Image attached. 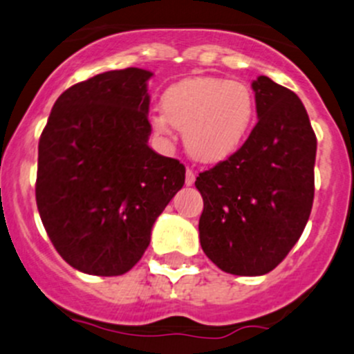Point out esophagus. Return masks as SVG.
<instances>
[{
    "label": "esophagus",
    "instance_id": "1",
    "mask_svg": "<svg viewBox=\"0 0 354 354\" xmlns=\"http://www.w3.org/2000/svg\"><path fill=\"white\" fill-rule=\"evenodd\" d=\"M194 182H196V172H194V169L187 167V170H185V185H192Z\"/></svg>",
    "mask_w": 354,
    "mask_h": 354
}]
</instances>
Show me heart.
Instances as JSON below:
<instances>
[{
    "mask_svg": "<svg viewBox=\"0 0 354 354\" xmlns=\"http://www.w3.org/2000/svg\"><path fill=\"white\" fill-rule=\"evenodd\" d=\"M256 100L245 83L217 77H196L176 83L162 97V112L152 115L153 130H184L189 153L214 164L242 145L252 129Z\"/></svg>",
    "mask_w": 354,
    "mask_h": 354,
    "instance_id": "b5f03b06",
    "label": "heart"
}]
</instances>
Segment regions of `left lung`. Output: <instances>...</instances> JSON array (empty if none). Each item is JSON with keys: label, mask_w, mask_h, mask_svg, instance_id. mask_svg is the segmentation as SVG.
<instances>
[{"label": "left lung", "mask_w": 354, "mask_h": 354, "mask_svg": "<svg viewBox=\"0 0 354 354\" xmlns=\"http://www.w3.org/2000/svg\"><path fill=\"white\" fill-rule=\"evenodd\" d=\"M257 124L227 160L198 174L202 251L224 272L263 276L288 256L315 198L316 135L295 91L257 77Z\"/></svg>", "instance_id": "8db88e82"}]
</instances>
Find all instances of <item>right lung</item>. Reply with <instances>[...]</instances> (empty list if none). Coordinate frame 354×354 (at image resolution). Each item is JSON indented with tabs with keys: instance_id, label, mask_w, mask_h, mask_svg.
<instances>
[{
	"instance_id": "obj_1",
	"label": "right lung",
	"mask_w": 354,
	"mask_h": 354,
	"mask_svg": "<svg viewBox=\"0 0 354 354\" xmlns=\"http://www.w3.org/2000/svg\"><path fill=\"white\" fill-rule=\"evenodd\" d=\"M150 77L113 70L70 86L39 137V217L59 256L85 274L130 271L185 182L180 162L149 147Z\"/></svg>"
}]
</instances>
